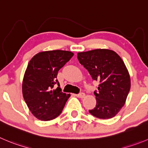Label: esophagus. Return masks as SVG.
<instances>
[{
    "label": "esophagus",
    "mask_w": 148,
    "mask_h": 148,
    "mask_svg": "<svg viewBox=\"0 0 148 148\" xmlns=\"http://www.w3.org/2000/svg\"><path fill=\"white\" fill-rule=\"evenodd\" d=\"M76 96L78 98H81V99H82V98H84L85 96V94L84 93H79V94H77L76 95Z\"/></svg>",
    "instance_id": "obj_1"
}]
</instances>
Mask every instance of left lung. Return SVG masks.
Returning <instances> with one entry per match:
<instances>
[{"mask_svg":"<svg viewBox=\"0 0 148 148\" xmlns=\"http://www.w3.org/2000/svg\"><path fill=\"white\" fill-rule=\"evenodd\" d=\"M77 58L93 80L99 82L98 91L94 92L96 105L89 112L101 119L114 117L125 104L131 88L124 62L115 52L106 49L79 52Z\"/></svg>","mask_w":148,"mask_h":148,"instance_id":"1","label":"left lung"}]
</instances>
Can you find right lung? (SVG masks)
Segmentation results:
<instances>
[{"mask_svg": "<svg viewBox=\"0 0 148 148\" xmlns=\"http://www.w3.org/2000/svg\"><path fill=\"white\" fill-rule=\"evenodd\" d=\"M73 55L69 51H45L29 62L23 81V95L30 111L38 120L57 118L71 96L62 92L57 76ZM56 84L57 88L54 89Z\"/></svg>", "mask_w": 148, "mask_h": 148, "instance_id": "right-lung-1", "label": "right lung"}]
</instances>
